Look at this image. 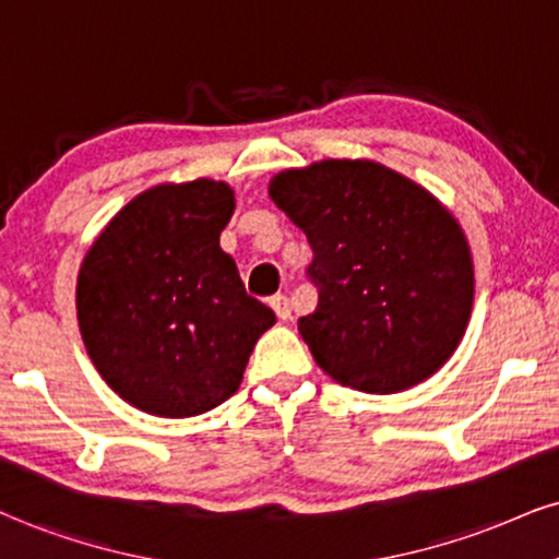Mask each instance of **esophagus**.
<instances>
[{
    "instance_id": "obj_1",
    "label": "esophagus",
    "mask_w": 559,
    "mask_h": 559,
    "mask_svg": "<svg viewBox=\"0 0 559 559\" xmlns=\"http://www.w3.org/2000/svg\"><path fill=\"white\" fill-rule=\"evenodd\" d=\"M269 306H272V311L277 313L280 321H287L293 316V306H290V298H287V295H274V298L269 300Z\"/></svg>"
}]
</instances>
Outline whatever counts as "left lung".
I'll use <instances>...</instances> for the list:
<instances>
[{
    "instance_id": "1",
    "label": "left lung",
    "mask_w": 559,
    "mask_h": 559,
    "mask_svg": "<svg viewBox=\"0 0 559 559\" xmlns=\"http://www.w3.org/2000/svg\"><path fill=\"white\" fill-rule=\"evenodd\" d=\"M269 197L313 248L319 306L298 329L323 373L396 394L443 368L469 323L474 264L430 191L373 160H321L282 170Z\"/></svg>"
}]
</instances>
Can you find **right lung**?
Returning a JSON list of instances; mask_svg holds the SVG:
<instances>
[{"label": "right lung", "instance_id": "obj_1", "mask_svg": "<svg viewBox=\"0 0 559 559\" xmlns=\"http://www.w3.org/2000/svg\"><path fill=\"white\" fill-rule=\"evenodd\" d=\"M233 210L223 181L153 186L82 259L78 321L90 360L147 415L194 417L230 399L253 344L277 321L219 248Z\"/></svg>", "mask_w": 559, "mask_h": 559}]
</instances>
